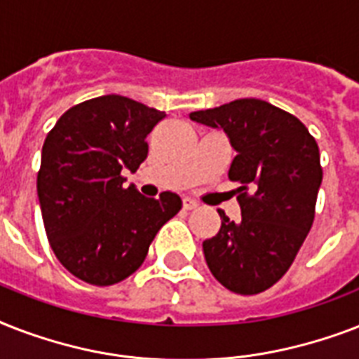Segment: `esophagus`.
I'll return each instance as SVG.
<instances>
[{
	"instance_id": "obj_1",
	"label": "esophagus",
	"mask_w": 359,
	"mask_h": 359,
	"mask_svg": "<svg viewBox=\"0 0 359 359\" xmlns=\"http://www.w3.org/2000/svg\"><path fill=\"white\" fill-rule=\"evenodd\" d=\"M182 207H184L186 210H194V208H197V201H194L191 197H184V199H182Z\"/></svg>"
}]
</instances>
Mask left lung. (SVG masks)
<instances>
[{
    "label": "left lung",
    "mask_w": 359,
    "mask_h": 359,
    "mask_svg": "<svg viewBox=\"0 0 359 359\" xmlns=\"http://www.w3.org/2000/svg\"><path fill=\"white\" fill-rule=\"evenodd\" d=\"M190 119L224 130L236 151L229 179L240 182L242 222L218 210L222 227L203 242L205 261L225 289L259 294L283 278L311 229L323 182L317 141L294 115L259 98Z\"/></svg>",
    "instance_id": "1"
}]
</instances>
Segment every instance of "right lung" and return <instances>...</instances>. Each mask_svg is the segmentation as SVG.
I'll return each instance as SVG.
<instances>
[{
	"mask_svg": "<svg viewBox=\"0 0 359 359\" xmlns=\"http://www.w3.org/2000/svg\"><path fill=\"white\" fill-rule=\"evenodd\" d=\"M163 111L121 95H104L65 111L42 145L36 194L48 240L72 276L97 287L119 283L143 264L149 245L182 208L124 188L135 173Z\"/></svg>",
	"mask_w": 359,
	"mask_h": 359,
	"instance_id": "add662e5",
	"label": "right lung"
}]
</instances>
